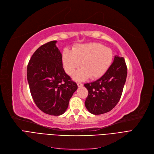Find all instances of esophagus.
I'll list each match as a JSON object with an SVG mask.
<instances>
[{"mask_svg": "<svg viewBox=\"0 0 154 154\" xmlns=\"http://www.w3.org/2000/svg\"><path fill=\"white\" fill-rule=\"evenodd\" d=\"M77 85H78V87H82L83 85V83H77Z\"/></svg>", "mask_w": 154, "mask_h": 154, "instance_id": "obj_1", "label": "esophagus"}]
</instances>
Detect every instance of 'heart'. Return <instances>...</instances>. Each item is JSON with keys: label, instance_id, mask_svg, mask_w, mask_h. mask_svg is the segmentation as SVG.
Wrapping results in <instances>:
<instances>
[{"label": "heart", "instance_id": "obj_1", "mask_svg": "<svg viewBox=\"0 0 154 154\" xmlns=\"http://www.w3.org/2000/svg\"><path fill=\"white\" fill-rule=\"evenodd\" d=\"M113 59L112 50L97 43L79 44L72 50L65 48L62 55L63 66L67 75H72L81 65L82 68L73 76L76 80H84L89 76L91 79L101 77L108 71Z\"/></svg>", "mask_w": 154, "mask_h": 154}]
</instances>
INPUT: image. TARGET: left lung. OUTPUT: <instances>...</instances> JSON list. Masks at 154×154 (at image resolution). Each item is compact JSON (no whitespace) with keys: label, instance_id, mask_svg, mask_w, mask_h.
<instances>
[{"label":"left lung","instance_id":"8db88e82","mask_svg":"<svg viewBox=\"0 0 154 154\" xmlns=\"http://www.w3.org/2000/svg\"><path fill=\"white\" fill-rule=\"evenodd\" d=\"M127 74L124 57L115 55L113 62L102 77L84 85L88 91L85 104L90 113L100 115L115 108L122 94Z\"/></svg>","mask_w":154,"mask_h":154}]
</instances>
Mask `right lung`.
I'll use <instances>...</instances> for the list:
<instances>
[{"instance_id":"obj_1","label":"right lung","mask_w":154,"mask_h":154,"mask_svg":"<svg viewBox=\"0 0 154 154\" xmlns=\"http://www.w3.org/2000/svg\"><path fill=\"white\" fill-rule=\"evenodd\" d=\"M57 41L40 46L27 66V80L32 97L39 109L59 116L66 111L69 100L77 88L62 67V54Z\"/></svg>"}]
</instances>
